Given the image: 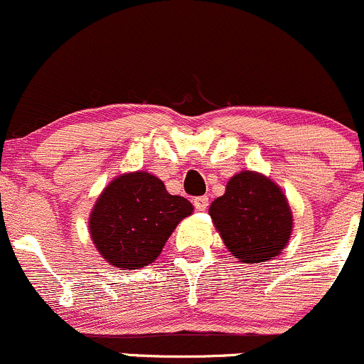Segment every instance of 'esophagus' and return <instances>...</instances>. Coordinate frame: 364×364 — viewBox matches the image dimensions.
<instances>
[{
  "mask_svg": "<svg viewBox=\"0 0 364 364\" xmlns=\"http://www.w3.org/2000/svg\"><path fill=\"white\" fill-rule=\"evenodd\" d=\"M193 205L196 210H207L208 207V198L207 196H196L193 200Z\"/></svg>",
  "mask_w": 364,
  "mask_h": 364,
  "instance_id": "esophagus-1",
  "label": "esophagus"
}]
</instances>
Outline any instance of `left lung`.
I'll list each match as a JSON object with an SVG mask.
<instances>
[{
    "mask_svg": "<svg viewBox=\"0 0 364 364\" xmlns=\"http://www.w3.org/2000/svg\"><path fill=\"white\" fill-rule=\"evenodd\" d=\"M225 246L244 264L269 262L285 250L292 233L289 201L274 182L253 171L230 178L208 208Z\"/></svg>",
    "mask_w": 364,
    "mask_h": 364,
    "instance_id": "1",
    "label": "left lung"
}]
</instances>
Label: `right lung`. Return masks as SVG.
Segmentation results:
<instances>
[{"label": "right lung", "mask_w": 364, "mask_h": 364, "mask_svg": "<svg viewBox=\"0 0 364 364\" xmlns=\"http://www.w3.org/2000/svg\"><path fill=\"white\" fill-rule=\"evenodd\" d=\"M193 205L166 191L146 171L122 175L104 189L90 215L99 253L118 269L145 267L156 260L175 226Z\"/></svg>", "instance_id": "1"}]
</instances>
